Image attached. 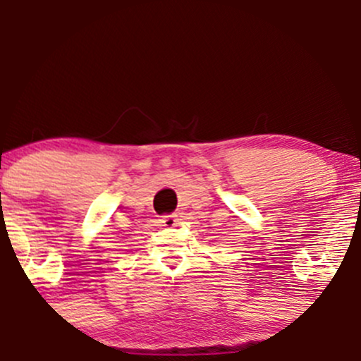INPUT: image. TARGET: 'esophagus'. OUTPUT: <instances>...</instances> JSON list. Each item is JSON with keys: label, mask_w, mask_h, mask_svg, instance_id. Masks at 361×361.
<instances>
[{"label": "esophagus", "mask_w": 361, "mask_h": 361, "mask_svg": "<svg viewBox=\"0 0 361 361\" xmlns=\"http://www.w3.org/2000/svg\"><path fill=\"white\" fill-rule=\"evenodd\" d=\"M159 222H161V226H164V227H175L176 224H178V217L175 214H171V215H164V217H161L159 219Z\"/></svg>", "instance_id": "esophagus-1"}]
</instances>
